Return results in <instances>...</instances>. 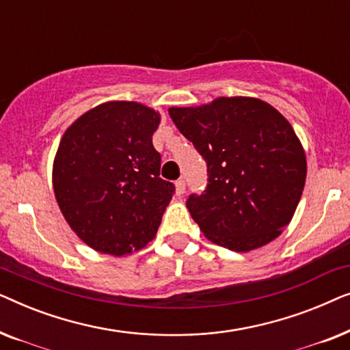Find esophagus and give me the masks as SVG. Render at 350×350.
<instances>
[{
	"instance_id": "1",
	"label": "esophagus",
	"mask_w": 350,
	"mask_h": 350,
	"mask_svg": "<svg viewBox=\"0 0 350 350\" xmlns=\"http://www.w3.org/2000/svg\"><path fill=\"white\" fill-rule=\"evenodd\" d=\"M185 189H186L185 180H178V181H176V183H175V193H176V196L183 194Z\"/></svg>"
}]
</instances>
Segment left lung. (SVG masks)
<instances>
[{
    "mask_svg": "<svg viewBox=\"0 0 350 350\" xmlns=\"http://www.w3.org/2000/svg\"><path fill=\"white\" fill-rule=\"evenodd\" d=\"M169 114L207 162V188L186 200L204 236L241 253L279 237L308 174L291 124L253 97H218L200 107H172Z\"/></svg>",
    "mask_w": 350,
    "mask_h": 350,
    "instance_id": "1",
    "label": "left lung"
}]
</instances>
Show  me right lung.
Segmentation results:
<instances>
[{
  "mask_svg": "<svg viewBox=\"0 0 350 350\" xmlns=\"http://www.w3.org/2000/svg\"><path fill=\"white\" fill-rule=\"evenodd\" d=\"M161 114L138 102L98 105L66 129L52 167L66 223L95 252L124 256L154 239L175 186L159 178Z\"/></svg>",
  "mask_w": 350,
  "mask_h": 350,
  "instance_id": "1",
  "label": "right lung"
}]
</instances>
